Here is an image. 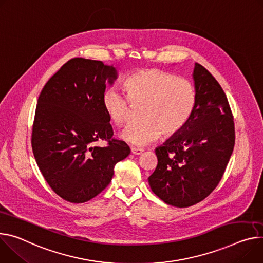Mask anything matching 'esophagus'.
Returning a JSON list of instances; mask_svg holds the SVG:
<instances>
[{"label": "esophagus", "mask_w": 263, "mask_h": 263, "mask_svg": "<svg viewBox=\"0 0 263 263\" xmlns=\"http://www.w3.org/2000/svg\"><path fill=\"white\" fill-rule=\"evenodd\" d=\"M142 152H144V150H142V149L134 148V147L131 148V153L134 154V155H140V154H142Z\"/></svg>", "instance_id": "34e87169"}]
</instances>
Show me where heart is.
Listing matches in <instances>:
<instances>
[{
	"label": "heart",
	"mask_w": 263,
	"mask_h": 263,
	"mask_svg": "<svg viewBox=\"0 0 263 263\" xmlns=\"http://www.w3.org/2000/svg\"><path fill=\"white\" fill-rule=\"evenodd\" d=\"M123 95L108 89L102 98L103 109L109 121L124 126L133 108H141L142 122L129 126L121 137L132 145L141 147L163 137L177 135L192 117L197 93L187 80L159 69H141L128 76L123 82Z\"/></svg>",
	"instance_id": "heart-1"
}]
</instances>
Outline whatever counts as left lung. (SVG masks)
<instances>
[{"mask_svg":"<svg viewBox=\"0 0 263 263\" xmlns=\"http://www.w3.org/2000/svg\"><path fill=\"white\" fill-rule=\"evenodd\" d=\"M197 103L186 126L155 149L157 166L148 178L165 203L191 206L208 197L226 171L235 145V128L226 93L209 71L195 63Z\"/></svg>","mask_w":263,"mask_h":263,"instance_id":"obj_1","label":"left lung"}]
</instances>
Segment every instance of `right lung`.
Here are the masks:
<instances>
[{
  "instance_id": "add662e5",
  "label": "right lung",
  "mask_w": 263,
  "mask_h": 263,
  "mask_svg": "<svg viewBox=\"0 0 263 263\" xmlns=\"http://www.w3.org/2000/svg\"><path fill=\"white\" fill-rule=\"evenodd\" d=\"M117 69L101 61H68L44 86L35 109L31 145L40 171L63 199L86 202L110 183L116 162L130 154L113 130L102 98ZM108 140L106 147L94 146Z\"/></svg>"
}]
</instances>
